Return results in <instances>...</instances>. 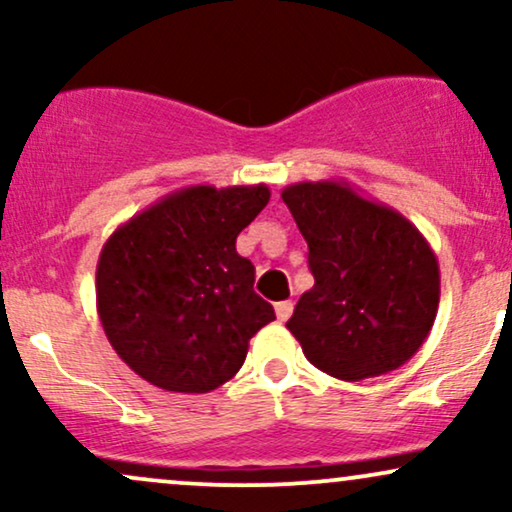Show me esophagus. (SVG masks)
<instances>
[{
    "mask_svg": "<svg viewBox=\"0 0 512 512\" xmlns=\"http://www.w3.org/2000/svg\"><path fill=\"white\" fill-rule=\"evenodd\" d=\"M274 310H276V320L286 322L293 313V303L291 301H281V303H276Z\"/></svg>",
    "mask_w": 512,
    "mask_h": 512,
    "instance_id": "34e87169",
    "label": "esophagus"
}]
</instances>
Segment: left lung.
Wrapping results in <instances>:
<instances>
[{
    "label": "left lung",
    "instance_id": "obj_1",
    "mask_svg": "<svg viewBox=\"0 0 512 512\" xmlns=\"http://www.w3.org/2000/svg\"><path fill=\"white\" fill-rule=\"evenodd\" d=\"M281 199L315 276L286 322L305 358L339 380L404 366L438 313L440 269L428 240L399 211L342 180L293 182Z\"/></svg>",
    "mask_w": 512,
    "mask_h": 512
}]
</instances>
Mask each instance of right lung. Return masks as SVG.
Here are the masks:
<instances>
[{"instance_id": "add662e5", "label": "right lung", "mask_w": 512, "mask_h": 512, "mask_svg": "<svg viewBox=\"0 0 512 512\" xmlns=\"http://www.w3.org/2000/svg\"><path fill=\"white\" fill-rule=\"evenodd\" d=\"M267 185L170 192L105 240L96 308L117 356L146 383L202 395L231 380L274 320L236 238L269 202Z\"/></svg>"}]
</instances>
